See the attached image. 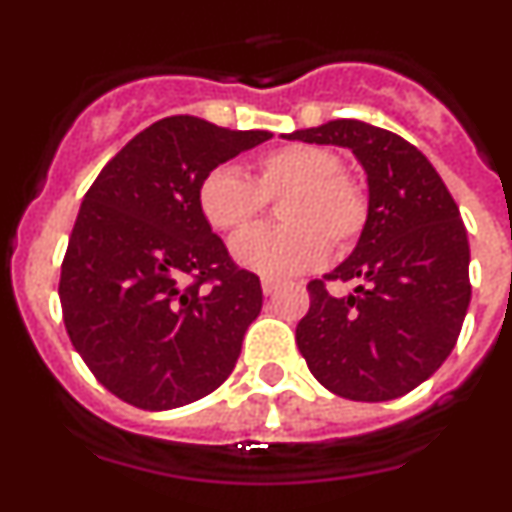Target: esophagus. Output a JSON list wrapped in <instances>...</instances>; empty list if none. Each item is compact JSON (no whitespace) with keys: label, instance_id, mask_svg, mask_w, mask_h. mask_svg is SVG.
I'll use <instances>...</instances> for the list:
<instances>
[{"label":"esophagus","instance_id":"1","mask_svg":"<svg viewBox=\"0 0 512 512\" xmlns=\"http://www.w3.org/2000/svg\"><path fill=\"white\" fill-rule=\"evenodd\" d=\"M280 287H282L280 280H272V277H265V280H262V292H265L267 297H270V294H275Z\"/></svg>","mask_w":512,"mask_h":512}]
</instances>
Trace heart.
Instances as JSON below:
<instances>
[{
    "instance_id": "heart-1",
    "label": "heart",
    "mask_w": 512,
    "mask_h": 512,
    "mask_svg": "<svg viewBox=\"0 0 512 512\" xmlns=\"http://www.w3.org/2000/svg\"><path fill=\"white\" fill-rule=\"evenodd\" d=\"M334 151L312 143L272 148L250 173L232 165L210 170L198 188V208L210 227L235 232L250 225L265 200H280L282 227H255L232 237L230 255L262 277H289L317 267L327 250H344L361 235L369 215L366 190L344 173Z\"/></svg>"
}]
</instances>
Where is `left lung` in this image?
<instances>
[{
	"mask_svg": "<svg viewBox=\"0 0 512 512\" xmlns=\"http://www.w3.org/2000/svg\"><path fill=\"white\" fill-rule=\"evenodd\" d=\"M287 141L349 148L366 173L369 215L352 255L309 282L297 347L314 379L352 401H391L428 379L453 352L471 304V247L458 205L428 158L364 121H329Z\"/></svg>",
	"mask_w": 512,
	"mask_h": 512,
	"instance_id": "left-lung-1",
	"label": "left lung"
}]
</instances>
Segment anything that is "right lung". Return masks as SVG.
Instances as JSON below:
<instances>
[{
    "mask_svg": "<svg viewBox=\"0 0 512 512\" xmlns=\"http://www.w3.org/2000/svg\"><path fill=\"white\" fill-rule=\"evenodd\" d=\"M270 138L198 116L160 118L86 193L61 265V309L76 352L126 404L178 409L235 369L262 309L260 277L232 265L198 188Z\"/></svg>",
    "mask_w": 512,
    "mask_h": 512,
    "instance_id": "1",
    "label": "right lung"
}]
</instances>
